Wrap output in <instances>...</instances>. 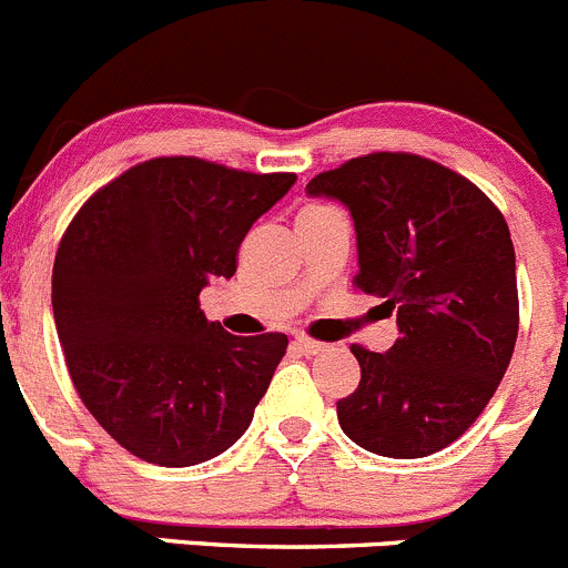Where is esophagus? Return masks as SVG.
Instances as JSON below:
<instances>
[{"label": "esophagus", "mask_w": 568, "mask_h": 568, "mask_svg": "<svg viewBox=\"0 0 568 568\" xmlns=\"http://www.w3.org/2000/svg\"><path fill=\"white\" fill-rule=\"evenodd\" d=\"M294 347L300 349L302 356H316V353H322V349H325L327 344L316 342V338H311V336H296L294 338Z\"/></svg>", "instance_id": "34e87169"}]
</instances>
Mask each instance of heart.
I'll return each mask as SVG.
<instances>
[{"label": "heart", "mask_w": 568, "mask_h": 568, "mask_svg": "<svg viewBox=\"0 0 568 568\" xmlns=\"http://www.w3.org/2000/svg\"><path fill=\"white\" fill-rule=\"evenodd\" d=\"M314 210H325V204H308V206H302V212H314ZM300 212V215H302Z\"/></svg>", "instance_id": "heart-1"}]
</instances>
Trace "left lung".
Masks as SVG:
<instances>
[{
  "mask_svg": "<svg viewBox=\"0 0 568 568\" xmlns=\"http://www.w3.org/2000/svg\"><path fill=\"white\" fill-rule=\"evenodd\" d=\"M353 215L358 274L397 316L386 353L353 344L356 392L342 432L381 457L417 459L463 437L505 378L518 336L516 252L505 215L445 164L378 151L308 182Z\"/></svg>",
  "mask_w": 568,
  "mask_h": 568,
  "instance_id": "obj_1",
  "label": "left lung"
}]
</instances>
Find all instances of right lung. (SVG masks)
<instances>
[{
    "instance_id": "add662e5",
    "label": "right lung",
    "mask_w": 568,
    "mask_h": 568,
    "mask_svg": "<svg viewBox=\"0 0 568 568\" xmlns=\"http://www.w3.org/2000/svg\"><path fill=\"white\" fill-rule=\"evenodd\" d=\"M294 182L156 156L100 187L63 232L52 314L69 378L134 457L187 468L252 423L288 336H232L206 322L199 294L235 274L246 232Z\"/></svg>"
}]
</instances>
